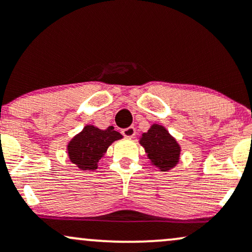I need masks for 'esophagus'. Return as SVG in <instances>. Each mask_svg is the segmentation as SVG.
<instances>
[{
  "instance_id": "34e87169",
  "label": "esophagus",
  "mask_w": 252,
  "mask_h": 252,
  "mask_svg": "<svg viewBox=\"0 0 252 252\" xmlns=\"http://www.w3.org/2000/svg\"><path fill=\"white\" fill-rule=\"evenodd\" d=\"M122 134L124 137H134V136L136 135V129L134 128V126H129V128H126L122 130Z\"/></svg>"
}]
</instances>
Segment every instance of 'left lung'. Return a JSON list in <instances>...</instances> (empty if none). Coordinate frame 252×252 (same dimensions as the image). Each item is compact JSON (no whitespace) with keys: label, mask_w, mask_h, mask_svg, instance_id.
<instances>
[{"label":"left lung","mask_w":252,"mask_h":252,"mask_svg":"<svg viewBox=\"0 0 252 252\" xmlns=\"http://www.w3.org/2000/svg\"><path fill=\"white\" fill-rule=\"evenodd\" d=\"M140 143L152 163L161 172H168L178 164L180 146L164 126L153 124L152 128L141 136Z\"/></svg>","instance_id":"1"}]
</instances>
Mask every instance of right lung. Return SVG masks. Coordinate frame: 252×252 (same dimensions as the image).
Masks as SVG:
<instances>
[{
  "label": "right lung",
  "mask_w": 252,
  "mask_h": 252,
  "mask_svg": "<svg viewBox=\"0 0 252 252\" xmlns=\"http://www.w3.org/2000/svg\"><path fill=\"white\" fill-rule=\"evenodd\" d=\"M121 138L122 135L114 130V126L102 130L94 126H86L68 143V158L79 169L94 170L110 144Z\"/></svg>",
  "instance_id": "right-lung-1"
}]
</instances>
